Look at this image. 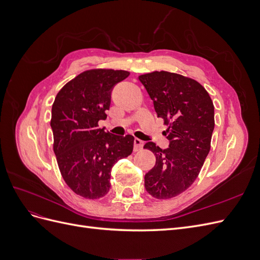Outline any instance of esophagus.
Listing matches in <instances>:
<instances>
[{
    "instance_id": "esophagus-1",
    "label": "esophagus",
    "mask_w": 260,
    "mask_h": 260,
    "mask_svg": "<svg viewBox=\"0 0 260 260\" xmlns=\"http://www.w3.org/2000/svg\"><path fill=\"white\" fill-rule=\"evenodd\" d=\"M143 145H144V142H143L142 140L135 139V142H133V146H135V151L136 152L141 151V149L143 148Z\"/></svg>"
}]
</instances>
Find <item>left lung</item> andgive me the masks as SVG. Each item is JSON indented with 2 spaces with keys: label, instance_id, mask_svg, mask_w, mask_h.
Segmentation results:
<instances>
[{
  "label": "left lung",
  "instance_id": "left-lung-1",
  "mask_svg": "<svg viewBox=\"0 0 260 260\" xmlns=\"http://www.w3.org/2000/svg\"><path fill=\"white\" fill-rule=\"evenodd\" d=\"M139 80L152 99L157 116L168 124L169 140L166 149L154 142L144 145L156 156L144 185L155 199L175 198L192 185L209 153L215 128L214 104L204 86L191 78L154 72L140 76Z\"/></svg>",
  "mask_w": 260,
  "mask_h": 260
}]
</instances>
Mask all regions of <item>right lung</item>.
I'll return each mask as SVG.
<instances>
[{"label": "right lung", "instance_id": "1", "mask_svg": "<svg viewBox=\"0 0 260 260\" xmlns=\"http://www.w3.org/2000/svg\"><path fill=\"white\" fill-rule=\"evenodd\" d=\"M130 75L124 70L92 69L62 86L52 106L53 149L62 179L84 199L103 198L111 170L133 149L135 138L99 128L106 119L114 86Z\"/></svg>", "mask_w": 260, "mask_h": 260}]
</instances>
